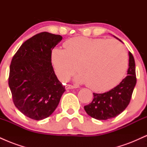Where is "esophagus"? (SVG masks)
Listing matches in <instances>:
<instances>
[{"label": "esophagus", "mask_w": 147, "mask_h": 147, "mask_svg": "<svg viewBox=\"0 0 147 147\" xmlns=\"http://www.w3.org/2000/svg\"><path fill=\"white\" fill-rule=\"evenodd\" d=\"M77 88L76 86H72V85H70V84H68V85L65 86V88L66 89H72V88Z\"/></svg>", "instance_id": "1"}]
</instances>
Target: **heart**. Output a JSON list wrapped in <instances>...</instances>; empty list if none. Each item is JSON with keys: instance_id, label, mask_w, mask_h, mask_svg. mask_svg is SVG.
<instances>
[{"instance_id": "heart-1", "label": "heart", "mask_w": 147, "mask_h": 147, "mask_svg": "<svg viewBox=\"0 0 147 147\" xmlns=\"http://www.w3.org/2000/svg\"><path fill=\"white\" fill-rule=\"evenodd\" d=\"M65 50L55 48L51 61L57 77L66 82L77 64L79 73L75 82L87 83L92 90L102 92L113 88L122 80L128 67L126 50L115 40L77 36L63 44Z\"/></svg>"}]
</instances>
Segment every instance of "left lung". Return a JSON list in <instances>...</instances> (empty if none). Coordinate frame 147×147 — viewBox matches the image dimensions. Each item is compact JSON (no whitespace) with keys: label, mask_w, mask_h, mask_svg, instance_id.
I'll return each mask as SVG.
<instances>
[{"label":"left lung","mask_w":147,"mask_h":147,"mask_svg":"<svg viewBox=\"0 0 147 147\" xmlns=\"http://www.w3.org/2000/svg\"><path fill=\"white\" fill-rule=\"evenodd\" d=\"M127 76L117 86L104 93L93 92L92 102L84 106L86 112L91 117L99 120L113 118L125 110L131 101L136 84V63L129 52Z\"/></svg>","instance_id":"8db88e82"}]
</instances>
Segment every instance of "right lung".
<instances>
[{
	"instance_id": "right-lung-1",
	"label": "right lung",
	"mask_w": 147,
	"mask_h": 147,
	"mask_svg": "<svg viewBox=\"0 0 147 147\" xmlns=\"http://www.w3.org/2000/svg\"><path fill=\"white\" fill-rule=\"evenodd\" d=\"M61 35L43 32L25 41L11 59L8 84L15 106L35 120L49 117L65 92L51 62Z\"/></svg>"
}]
</instances>
